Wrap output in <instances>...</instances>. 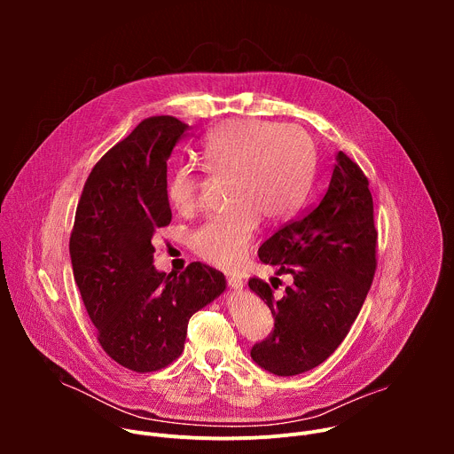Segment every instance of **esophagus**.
Instances as JSON below:
<instances>
[{
    "label": "esophagus",
    "mask_w": 454,
    "mask_h": 454,
    "mask_svg": "<svg viewBox=\"0 0 454 454\" xmlns=\"http://www.w3.org/2000/svg\"><path fill=\"white\" fill-rule=\"evenodd\" d=\"M228 286H230L231 289H242L244 280H242L239 275H230V277H228Z\"/></svg>",
    "instance_id": "34e87169"
}]
</instances>
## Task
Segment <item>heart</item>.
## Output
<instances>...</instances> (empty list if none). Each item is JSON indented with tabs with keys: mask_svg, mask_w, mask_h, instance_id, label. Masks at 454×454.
Here are the masks:
<instances>
[{
	"mask_svg": "<svg viewBox=\"0 0 454 454\" xmlns=\"http://www.w3.org/2000/svg\"><path fill=\"white\" fill-rule=\"evenodd\" d=\"M201 161L208 174L226 176L231 207L200 226L192 244L205 262L235 268L246 256L261 217L280 223L303 201L314 167V144L296 125L230 120L210 133ZM165 192L179 214L193 212L200 203V174L190 165L176 167Z\"/></svg>",
	"mask_w": 454,
	"mask_h": 454,
	"instance_id": "heart-1",
	"label": "heart"
}]
</instances>
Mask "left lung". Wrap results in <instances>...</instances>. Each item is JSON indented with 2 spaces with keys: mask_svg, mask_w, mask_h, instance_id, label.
<instances>
[{
  "mask_svg": "<svg viewBox=\"0 0 454 454\" xmlns=\"http://www.w3.org/2000/svg\"><path fill=\"white\" fill-rule=\"evenodd\" d=\"M375 247L368 177L340 151L319 203L258 247V258L277 266L278 275L289 273L293 284L275 298L268 282L249 278V289L275 317L270 338L253 345V361L287 377L312 370L334 354L370 291Z\"/></svg>",
  "mask_w": 454,
  "mask_h": 454,
  "instance_id": "left-lung-1",
  "label": "left lung"
}]
</instances>
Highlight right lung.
I'll return each mask as SVG.
<instances>
[{"mask_svg": "<svg viewBox=\"0 0 454 454\" xmlns=\"http://www.w3.org/2000/svg\"><path fill=\"white\" fill-rule=\"evenodd\" d=\"M188 125L151 116L111 147L86 179L70 237L74 277L104 352L147 373L176 361L188 319L224 289V275L192 262L156 271L153 235L170 224L167 160Z\"/></svg>", "mask_w": 454, "mask_h": 454, "instance_id": "obj_1", "label": "right lung"}]
</instances>
